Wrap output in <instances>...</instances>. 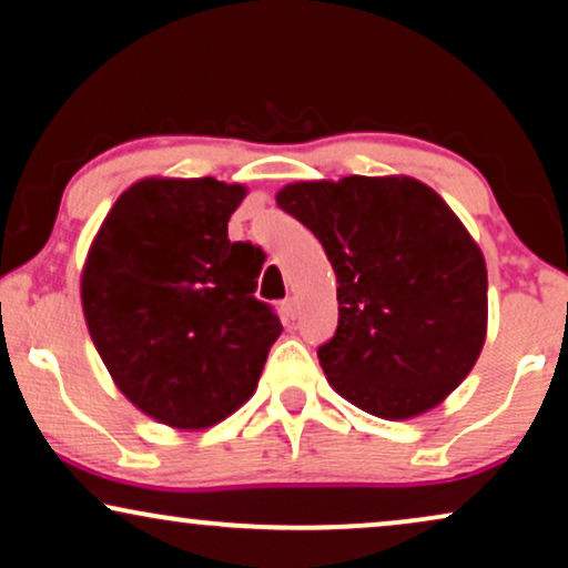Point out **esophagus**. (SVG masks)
<instances>
[{"label":"esophagus","mask_w":568,"mask_h":568,"mask_svg":"<svg viewBox=\"0 0 568 568\" xmlns=\"http://www.w3.org/2000/svg\"><path fill=\"white\" fill-rule=\"evenodd\" d=\"M278 313H282V317H284L286 323L294 321V317L300 315V307H297V302H294L292 297H290V300H284L282 305H278Z\"/></svg>","instance_id":"obj_1"}]
</instances>
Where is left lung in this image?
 <instances>
[{
    "label": "left lung",
    "instance_id": "8db88e82",
    "mask_svg": "<svg viewBox=\"0 0 568 568\" xmlns=\"http://www.w3.org/2000/svg\"><path fill=\"white\" fill-rule=\"evenodd\" d=\"M276 204L336 271L338 328L317 348L333 390L390 422L439 406L488 323L484 253L445 199L408 175H348L290 183Z\"/></svg>",
    "mask_w": 568,
    "mask_h": 568
}]
</instances>
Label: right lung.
<instances>
[{"mask_svg": "<svg viewBox=\"0 0 568 568\" xmlns=\"http://www.w3.org/2000/svg\"><path fill=\"white\" fill-rule=\"evenodd\" d=\"M245 193L216 178H142L84 258L82 310L100 359L142 414L173 429L235 414L282 336L253 294L258 247L227 237Z\"/></svg>", "mask_w": 568, "mask_h": 568, "instance_id": "obj_1", "label": "right lung"}]
</instances>
